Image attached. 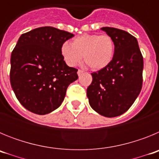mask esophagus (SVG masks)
Masks as SVG:
<instances>
[{"instance_id": "34e87169", "label": "esophagus", "mask_w": 159, "mask_h": 159, "mask_svg": "<svg viewBox=\"0 0 159 159\" xmlns=\"http://www.w3.org/2000/svg\"><path fill=\"white\" fill-rule=\"evenodd\" d=\"M83 72H84V71H83V70L79 69V70H78V71H77V73H78V75H79V76H80V75H82Z\"/></svg>"}]
</instances>
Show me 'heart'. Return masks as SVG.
Segmentation results:
<instances>
[{
    "label": "heart",
    "mask_w": 159,
    "mask_h": 159,
    "mask_svg": "<svg viewBox=\"0 0 159 159\" xmlns=\"http://www.w3.org/2000/svg\"><path fill=\"white\" fill-rule=\"evenodd\" d=\"M61 53L69 66H75L82 60L93 70L107 67L112 60L115 53V43L109 35L84 34L75 38L71 46L65 43Z\"/></svg>",
    "instance_id": "1"
}]
</instances>
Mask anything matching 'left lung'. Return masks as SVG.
I'll return each instance as SVG.
<instances>
[{"label": "left lung", "mask_w": 159, "mask_h": 159, "mask_svg": "<svg viewBox=\"0 0 159 159\" xmlns=\"http://www.w3.org/2000/svg\"><path fill=\"white\" fill-rule=\"evenodd\" d=\"M111 36L115 53L107 67L92 73L87 96L93 110L105 117H116L134 103L143 86V57L136 38L124 30L103 27Z\"/></svg>", "instance_id": "left-lung-1"}]
</instances>
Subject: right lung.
<instances>
[{
  "label": "right lung",
  "instance_id": "1",
  "mask_svg": "<svg viewBox=\"0 0 159 159\" xmlns=\"http://www.w3.org/2000/svg\"><path fill=\"white\" fill-rule=\"evenodd\" d=\"M74 35L53 27H40L19 38L11 55L10 84L16 97L29 111L46 115L61 105L69 84L78 79L61 48Z\"/></svg>",
  "mask_w": 159,
  "mask_h": 159
}]
</instances>
